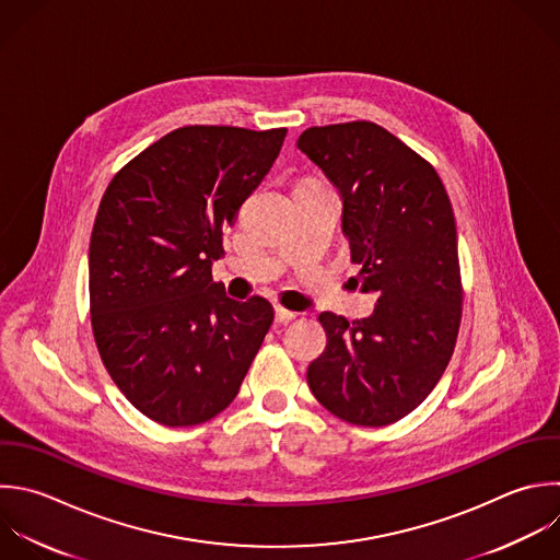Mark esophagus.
<instances>
[{
	"label": "esophagus",
	"instance_id": "esophagus-1",
	"mask_svg": "<svg viewBox=\"0 0 560 560\" xmlns=\"http://www.w3.org/2000/svg\"><path fill=\"white\" fill-rule=\"evenodd\" d=\"M295 317H298L295 311H289V308H284V306H276V322L289 324V322H293Z\"/></svg>",
	"mask_w": 560,
	"mask_h": 560
}]
</instances>
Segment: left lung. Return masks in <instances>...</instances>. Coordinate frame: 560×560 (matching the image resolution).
I'll return each mask as SVG.
<instances>
[{
  "instance_id": "8db88e82",
  "label": "left lung",
  "mask_w": 560,
  "mask_h": 560,
  "mask_svg": "<svg viewBox=\"0 0 560 560\" xmlns=\"http://www.w3.org/2000/svg\"><path fill=\"white\" fill-rule=\"evenodd\" d=\"M298 149L339 188L361 291L376 293L370 317L319 315L328 343L308 365V387L346 422L392 424L435 387L459 330L462 280L448 195L427 160L374 122L311 127Z\"/></svg>"
}]
</instances>
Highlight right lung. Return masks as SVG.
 <instances>
[{
    "label": "right lung",
    "instance_id": "1",
    "mask_svg": "<svg viewBox=\"0 0 560 560\" xmlns=\"http://www.w3.org/2000/svg\"><path fill=\"white\" fill-rule=\"evenodd\" d=\"M284 136L182 127L118 171L103 195L90 243L92 330L114 383L160 424L221 413L273 322L265 298H228L212 262Z\"/></svg>",
    "mask_w": 560,
    "mask_h": 560
}]
</instances>
